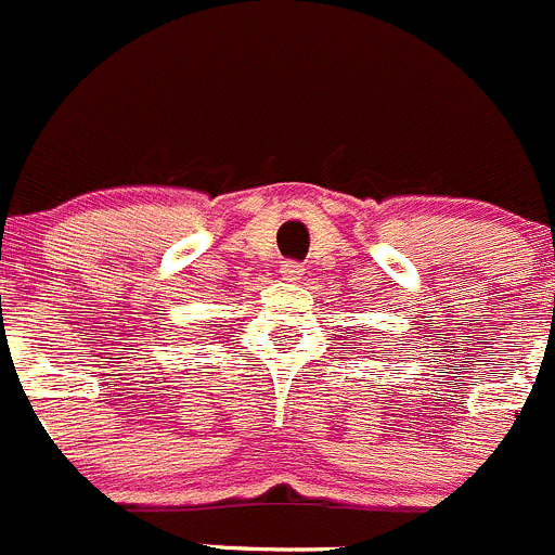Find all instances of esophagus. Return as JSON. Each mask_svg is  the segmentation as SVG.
<instances>
[{
    "instance_id": "1",
    "label": "esophagus",
    "mask_w": 555,
    "mask_h": 555,
    "mask_svg": "<svg viewBox=\"0 0 555 555\" xmlns=\"http://www.w3.org/2000/svg\"><path fill=\"white\" fill-rule=\"evenodd\" d=\"M279 273H282L284 282H301V279H304V266H301V262L287 260L282 268H279Z\"/></svg>"
}]
</instances>
